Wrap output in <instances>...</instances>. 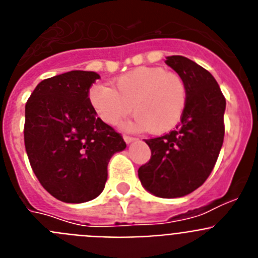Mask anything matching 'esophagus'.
<instances>
[{
    "label": "esophagus",
    "instance_id": "esophagus-1",
    "mask_svg": "<svg viewBox=\"0 0 258 258\" xmlns=\"http://www.w3.org/2000/svg\"><path fill=\"white\" fill-rule=\"evenodd\" d=\"M124 141L126 143H131V142H133V141H136V138L132 136H124Z\"/></svg>",
    "mask_w": 258,
    "mask_h": 258
}]
</instances>
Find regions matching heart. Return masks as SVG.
Masks as SVG:
<instances>
[{"instance_id":"obj_1","label":"heart","mask_w":258,"mask_h":258,"mask_svg":"<svg viewBox=\"0 0 258 258\" xmlns=\"http://www.w3.org/2000/svg\"><path fill=\"white\" fill-rule=\"evenodd\" d=\"M89 101L107 125H118L133 113L137 126L163 134L178 124L187 103L186 84L178 74L160 67H140L115 80L113 89L95 84Z\"/></svg>"}]
</instances>
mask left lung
<instances>
[{
    "label": "left lung",
    "mask_w": 258,
    "mask_h": 258,
    "mask_svg": "<svg viewBox=\"0 0 258 258\" xmlns=\"http://www.w3.org/2000/svg\"><path fill=\"white\" fill-rule=\"evenodd\" d=\"M165 63L182 77L187 103L174 131L146 140L151 159L138 169L143 187L159 198H181L200 187L213 170L225 136L226 99L206 68L181 55Z\"/></svg>",
    "instance_id": "1"
}]
</instances>
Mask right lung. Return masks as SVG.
I'll return each mask as SVG.
<instances>
[{"label": "right lung", "instance_id": "add662e5", "mask_svg": "<svg viewBox=\"0 0 258 258\" xmlns=\"http://www.w3.org/2000/svg\"><path fill=\"white\" fill-rule=\"evenodd\" d=\"M98 79L88 71L56 75L42 80L26 103L29 164L42 187L60 202L95 199L106 184L111 156L126 147L89 101Z\"/></svg>", "mask_w": 258, "mask_h": 258}]
</instances>
